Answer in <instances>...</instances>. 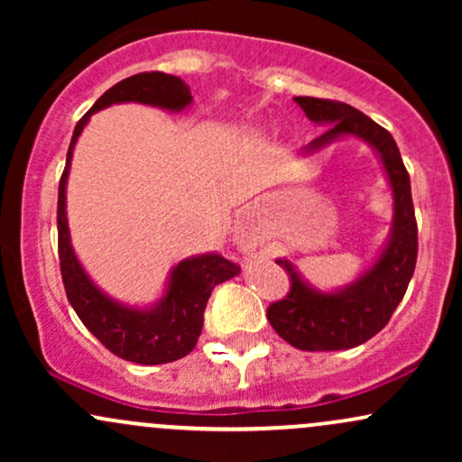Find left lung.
Returning a JSON list of instances; mask_svg holds the SVG:
<instances>
[{
  "mask_svg": "<svg viewBox=\"0 0 462 462\" xmlns=\"http://www.w3.org/2000/svg\"><path fill=\"white\" fill-rule=\"evenodd\" d=\"M295 102L310 121L328 125L321 136L304 147V153L321 150L341 136H358L380 153L393 189V232L389 245L378 263L356 282L334 293H321L310 289L289 261H275L289 273L291 289L286 298L273 301L267 309L273 330L286 343L306 352L349 349L369 341L389 323L415 273L417 221L411 178L391 132L354 106L317 97H295Z\"/></svg>",
  "mask_w": 462,
  "mask_h": 462,
  "instance_id": "left-lung-1",
  "label": "left lung"
}]
</instances>
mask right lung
I'll return each instance as SVG.
<instances>
[{
	"instance_id": "add662e5",
	"label": "right lung",
	"mask_w": 462,
	"mask_h": 462,
	"mask_svg": "<svg viewBox=\"0 0 462 462\" xmlns=\"http://www.w3.org/2000/svg\"><path fill=\"white\" fill-rule=\"evenodd\" d=\"M121 102H139L158 106L164 110H182L193 102L187 84L176 76L161 71L136 73L113 88H108L93 108L78 121L71 145L67 152V164L58 184V258H60L62 284L67 300L78 312L79 321L91 330L97 341L115 356L139 365H162L187 356L198 346L204 326V309L217 284L235 278L241 267L219 254H204L178 263L169 280L167 293L153 309H128L106 298L91 282L82 264L76 258L67 226V176L71 167L73 147L84 125L93 113L106 106Z\"/></svg>"
}]
</instances>
